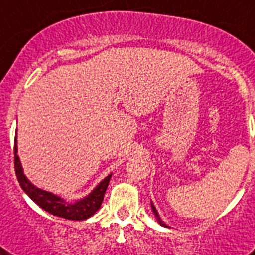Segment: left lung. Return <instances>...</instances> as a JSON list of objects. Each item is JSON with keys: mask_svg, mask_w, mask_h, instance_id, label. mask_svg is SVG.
Listing matches in <instances>:
<instances>
[{"mask_svg": "<svg viewBox=\"0 0 255 255\" xmlns=\"http://www.w3.org/2000/svg\"><path fill=\"white\" fill-rule=\"evenodd\" d=\"M152 211H153V213H154V216H155V218H157V221H158V224L161 225V226H163V227H168L167 225L164 224L163 221L161 220V217H159V215H158V212H157V209H155V207L153 206V203H152Z\"/></svg>", "mask_w": 255, "mask_h": 255, "instance_id": "1", "label": "left lung"}]
</instances>
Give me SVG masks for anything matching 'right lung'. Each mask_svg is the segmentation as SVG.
<instances>
[{"label":"right lung","mask_w":255,"mask_h":255,"mask_svg":"<svg viewBox=\"0 0 255 255\" xmlns=\"http://www.w3.org/2000/svg\"><path fill=\"white\" fill-rule=\"evenodd\" d=\"M13 163H15V172H16L17 181H19L20 186L24 191H25L28 197L30 198L34 203L46 212L51 213L53 216H57L61 218H66V220L71 221H83L93 216L98 209H100L101 204L103 202V197L107 190L108 182L111 179L112 173H110L107 177L102 180V181L92 190L91 194H88L87 197L83 199H79L76 202H67L64 198L55 195L53 193L49 191L42 190V189L37 188L26 179L22 171L21 163H20L19 155H17V144L16 138H15V147H13Z\"/></svg>","instance_id":"add662e5"}]
</instances>
